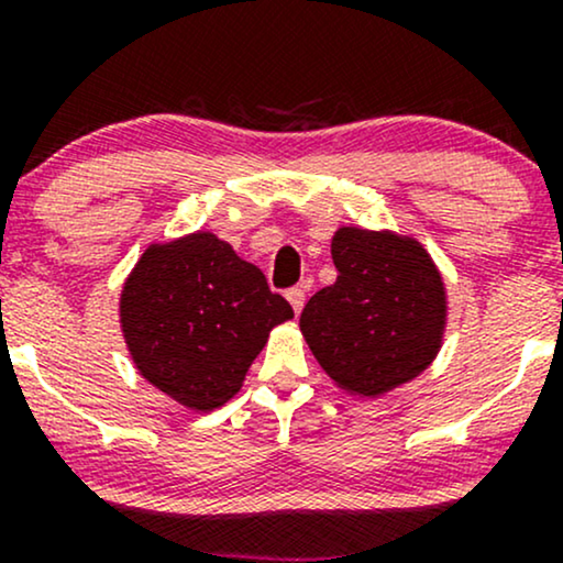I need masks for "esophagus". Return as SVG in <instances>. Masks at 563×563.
Returning <instances> with one entry per match:
<instances>
[{
	"mask_svg": "<svg viewBox=\"0 0 563 563\" xmlns=\"http://www.w3.org/2000/svg\"><path fill=\"white\" fill-rule=\"evenodd\" d=\"M286 299H288L290 307H294V312L299 314L301 307H303V290L301 288H290V290H286Z\"/></svg>",
	"mask_w": 563,
	"mask_h": 563,
	"instance_id": "esophagus-1",
	"label": "esophagus"
}]
</instances>
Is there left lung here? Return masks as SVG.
<instances>
[{"label":"left lung","mask_w":563,"mask_h":563,"mask_svg":"<svg viewBox=\"0 0 563 563\" xmlns=\"http://www.w3.org/2000/svg\"><path fill=\"white\" fill-rule=\"evenodd\" d=\"M339 277L301 312V333L341 389L380 397L434 363L448 294L416 238L339 228L331 241Z\"/></svg>","instance_id":"8db88e82"}]
</instances>
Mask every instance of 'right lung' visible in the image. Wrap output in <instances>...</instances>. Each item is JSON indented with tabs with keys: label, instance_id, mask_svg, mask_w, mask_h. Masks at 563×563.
I'll use <instances>...</instances> for the list:
<instances>
[{
	"label": "right lung",
	"instance_id": "obj_1",
	"mask_svg": "<svg viewBox=\"0 0 563 563\" xmlns=\"http://www.w3.org/2000/svg\"><path fill=\"white\" fill-rule=\"evenodd\" d=\"M119 309L142 378L198 412L235 397L269 331L294 318L262 269L214 232L147 245Z\"/></svg>",
	"mask_w": 563,
	"mask_h": 563
}]
</instances>
